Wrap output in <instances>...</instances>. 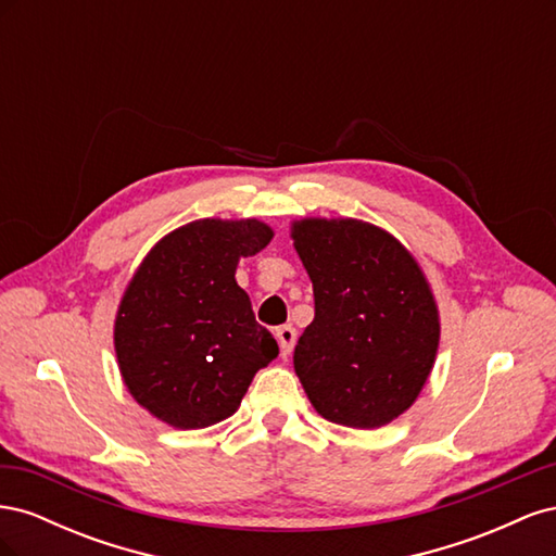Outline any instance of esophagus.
Returning a JSON list of instances; mask_svg holds the SVG:
<instances>
[{
    "mask_svg": "<svg viewBox=\"0 0 556 556\" xmlns=\"http://www.w3.org/2000/svg\"><path fill=\"white\" fill-rule=\"evenodd\" d=\"M276 341H278V345H280V355H282V357H290V352H292V348H294V343H296V331H294V327H292V325L278 327V329H276Z\"/></svg>",
    "mask_w": 556,
    "mask_h": 556,
    "instance_id": "1",
    "label": "esophagus"
}]
</instances>
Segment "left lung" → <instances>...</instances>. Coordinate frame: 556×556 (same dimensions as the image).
<instances>
[{
  "instance_id": "obj_1",
  "label": "left lung",
  "mask_w": 556,
  "mask_h": 556,
  "mask_svg": "<svg viewBox=\"0 0 556 556\" xmlns=\"http://www.w3.org/2000/svg\"><path fill=\"white\" fill-rule=\"evenodd\" d=\"M290 237L315 296L294 348L308 401L333 425H390L417 401L439 352L441 315L422 266L357 217H301Z\"/></svg>"
}]
</instances>
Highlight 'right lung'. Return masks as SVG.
I'll return each instance as SVG.
<instances>
[{
    "mask_svg": "<svg viewBox=\"0 0 556 556\" xmlns=\"http://www.w3.org/2000/svg\"><path fill=\"white\" fill-rule=\"evenodd\" d=\"M274 229L257 217H204L150 248L115 313L113 345L127 392L174 429H204L239 410L260 368L278 355L237 282L241 257Z\"/></svg>",
    "mask_w": 556,
    "mask_h": 556,
    "instance_id": "right-lung-1",
    "label": "right lung"
}]
</instances>
